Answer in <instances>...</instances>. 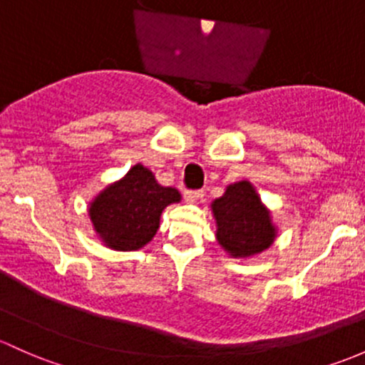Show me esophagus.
<instances>
[{"mask_svg": "<svg viewBox=\"0 0 365 365\" xmlns=\"http://www.w3.org/2000/svg\"><path fill=\"white\" fill-rule=\"evenodd\" d=\"M183 195H185V201L194 202V201H197L199 197H202V190H185Z\"/></svg>", "mask_w": 365, "mask_h": 365, "instance_id": "1", "label": "esophagus"}]
</instances>
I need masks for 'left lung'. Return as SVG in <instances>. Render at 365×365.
Returning <instances> with one entry per match:
<instances>
[{
  "label": "left lung",
  "mask_w": 365,
  "mask_h": 365,
  "mask_svg": "<svg viewBox=\"0 0 365 365\" xmlns=\"http://www.w3.org/2000/svg\"><path fill=\"white\" fill-rule=\"evenodd\" d=\"M217 241L234 259L252 257L273 245L276 227L259 194L247 180L229 185L212 202Z\"/></svg>",
  "instance_id": "left-lung-1"
}]
</instances>
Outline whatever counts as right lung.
<instances>
[{
    "instance_id": "right-lung-1",
    "label": "right lung",
    "mask_w": 365,
    "mask_h": 365,
    "mask_svg": "<svg viewBox=\"0 0 365 365\" xmlns=\"http://www.w3.org/2000/svg\"><path fill=\"white\" fill-rule=\"evenodd\" d=\"M180 199L178 190L159 185L148 168L136 164L124 178L96 195L89 217L106 247L133 252L150 243L163 210Z\"/></svg>"
}]
</instances>
